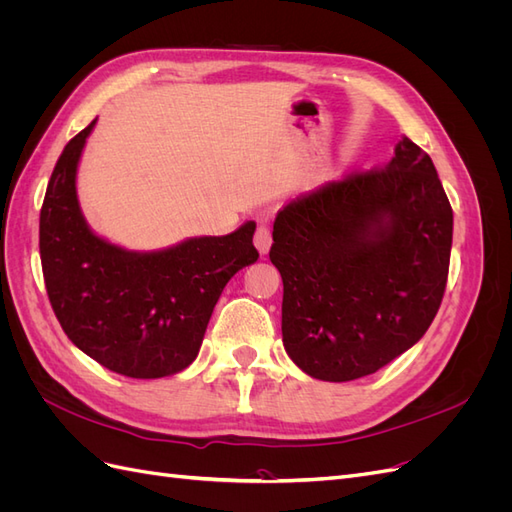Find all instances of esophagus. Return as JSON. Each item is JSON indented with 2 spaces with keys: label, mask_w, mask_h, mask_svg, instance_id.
<instances>
[{
  "label": "esophagus",
  "mask_w": 512,
  "mask_h": 512,
  "mask_svg": "<svg viewBox=\"0 0 512 512\" xmlns=\"http://www.w3.org/2000/svg\"><path fill=\"white\" fill-rule=\"evenodd\" d=\"M271 243H273V239H271V226L265 224V222L258 224V228L254 232V245L258 247V252L260 254H267Z\"/></svg>",
  "instance_id": "34e87169"
}]
</instances>
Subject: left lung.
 <instances>
[{
  "label": "left lung",
  "mask_w": 512,
  "mask_h": 512,
  "mask_svg": "<svg viewBox=\"0 0 512 512\" xmlns=\"http://www.w3.org/2000/svg\"><path fill=\"white\" fill-rule=\"evenodd\" d=\"M451 243V203L431 158L410 138H401L389 164L292 200L277 211L269 252L284 282L290 359L327 382L389 365L436 318Z\"/></svg>",
  "instance_id": "1"
}]
</instances>
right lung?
I'll return each mask as SVG.
<instances>
[{"label":"right lung","mask_w":512,"mask_h":512,"mask_svg":"<svg viewBox=\"0 0 512 512\" xmlns=\"http://www.w3.org/2000/svg\"><path fill=\"white\" fill-rule=\"evenodd\" d=\"M96 119L61 153L40 209V260L70 342L115 374L164 378L198 354L228 280L252 265L256 224L136 254L96 237L76 200V166Z\"/></svg>","instance_id":"right-lung-1"}]
</instances>
